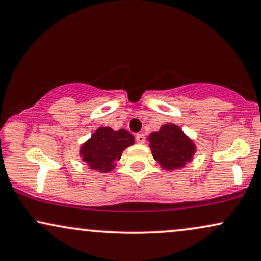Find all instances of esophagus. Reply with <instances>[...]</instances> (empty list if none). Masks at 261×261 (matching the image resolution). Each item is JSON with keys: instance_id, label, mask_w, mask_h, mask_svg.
I'll use <instances>...</instances> for the list:
<instances>
[{"instance_id": "esophagus-1", "label": "esophagus", "mask_w": 261, "mask_h": 261, "mask_svg": "<svg viewBox=\"0 0 261 261\" xmlns=\"http://www.w3.org/2000/svg\"><path fill=\"white\" fill-rule=\"evenodd\" d=\"M136 140L138 144H144L145 143V136H144V134H137Z\"/></svg>"}]
</instances>
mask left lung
Segmentation results:
<instances>
[{"label":"left lung","instance_id":"1","mask_svg":"<svg viewBox=\"0 0 261 261\" xmlns=\"http://www.w3.org/2000/svg\"><path fill=\"white\" fill-rule=\"evenodd\" d=\"M147 140L153 159L161 168L169 172L184 168L197 151L194 139L174 123L161 125L159 130L149 134Z\"/></svg>","mask_w":261,"mask_h":261}]
</instances>
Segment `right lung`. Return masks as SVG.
<instances>
[{
	"label": "right lung",
	"instance_id": "right-lung-1",
	"mask_svg": "<svg viewBox=\"0 0 261 261\" xmlns=\"http://www.w3.org/2000/svg\"><path fill=\"white\" fill-rule=\"evenodd\" d=\"M134 143V137L128 130L99 127L80 146L79 155L89 169L109 173L116 168L122 152Z\"/></svg>",
	"mask_w": 261,
	"mask_h": 261
}]
</instances>
